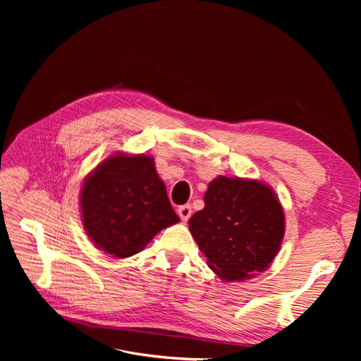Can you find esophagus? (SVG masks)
<instances>
[{"label":"esophagus","instance_id":"esophagus-1","mask_svg":"<svg viewBox=\"0 0 361 361\" xmlns=\"http://www.w3.org/2000/svg\"><path fill=\"white\" fill-rule=\"evenodd\" d=\"M178 214H179V216H180V220H182V221H188V218H190V216H191V214H192L191 204H182V206H179Z\"/></svg>","mask_w":361,"mask_h":361}]
</instances>
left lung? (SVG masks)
Instances as JSON below:
<instances>
[{
  "instance_id": "obj_1",
  "label": "left lung",
  "mask_w": 361,
  "mask_h": 361,
  "mask_svg": "<svg viewBox=\"0 0 361 361\" xmlns=\"http://www.w3.org/2000/svg\"><path fill=\"white\" fill-rule=\"evenodd\" d=\"M188 226L215 274L241 281L274 260L285 235V212L268 185L218 176Z\"/></svg>"
}]
</instances>
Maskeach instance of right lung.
Returning <instances> with one entry per match:
<instances>
[{"mask_svg": "<svg viewBox=\"0 0 361 361\" xmlns=\"http://www.w3.org/2000/svg\"><path fill=\"white\" fill-rule=\"evenodd\" d=\"M80 202L85 233L117 259L137 255L162 228L179 221L147 155L106 158L87 176Z\"/></svg>", "mask_w": 361, "mask_h": 361, "instance_id": "obj_1", "label": "right lung"}]
</instances>
